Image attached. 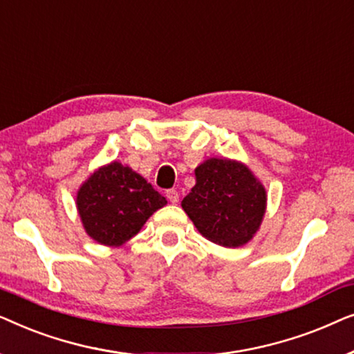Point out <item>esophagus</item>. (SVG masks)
Masks as SVG:
<instances>
[{"instance_id":"34e87169","label":"esophagus","mask_w":354,"mask_h":354,"mask_svg":"<svg viewBox=\"0 0 354 354\" xmlns=\"http://www.w3.org/2000/svg\"><path fill=\"white\" fill-rule=\"evenodd\" d=\"M166 196H167V200L172 203V205H176V203H178V192L177 190H167Z\"/></svg>"}]
</instances>
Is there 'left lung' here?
<instances>
[{
    "instance_id": "obj_1",
    "label": "left lung",
    "mask_w": 354,
    "mask_h": 354,
    "mask_svg": "<svg viewBox=\"0 0 354 354\" xmlns=\"http://www.w3.org/2000/svg\"><path fill=\"white\" fill-rule=\"evenodd\" d=\"M196 183L182 207L206 240L225 248L248 243L263 224L268 192L245 162L209 158L195 169Z\"/></svg>"
}]
</instances>
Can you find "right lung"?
<instances>
[{
    "instance_id": "add662e5",
    "label": "right lung",
    "mask_w": 354,
    "mask_h": 354,
    "mask_svg": "<svg viewBox=\"0 0 354 354\" xmlns=\"http://www.w3.org/2000/svg\"><path fill=\"white\" fill-rule=\"evenodd\" d=\"M75 205L90 239L104 246H120L167 201L132 167L113 161L82 183Z\"/></svg>"
}]
</instances>
